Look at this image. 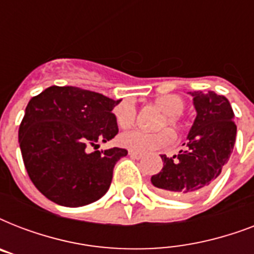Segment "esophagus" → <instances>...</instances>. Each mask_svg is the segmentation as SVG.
<instances>
[{
  "label": "esophagus",
  "mask_w": 254,
  "mask_h": 254,
  "mask_svg": "<svg viewBox=\"0 0 254 254\" xmlns=\"http://www.w3.org/2000/svg\"><path fill=\"white\" fill-rule=\"evenodd\" d=\"M129 155H130L131 158H134V159H139L141 157H142L141 153H137V151H131V150H129Z\"/></svg>",
  "instance_id": "34e87169"
}]
</instances>
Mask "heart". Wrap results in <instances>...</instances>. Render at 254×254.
<instances>
[{
    "label": "heart",
    "mask_w": 254,
    "mask_h": 254,
    "mask_svg": "<svg viewBox=\"0 0 254 254\" xmlns=\"http://www.w3.org/2000/svg\"><path fill=\"white\" fill-rule=\"evenodd\" d=\"M155 105L163 112V116L159 119L157 127H162L165 125L178 129L181 127V115L185 109V100L178 95H162L155 99ZM116 123L120 127H129L134 124L135 109L129 101L120 104L115 109ZM173 142V134L169 129H161L158 131L143 130H127L121 133L119 137L120 146L129 149L137 153L157 150L165 147Z\"/></svg>",
    "instance_id": "heart-1"
}]
</instances>
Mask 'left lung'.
Here are the masks:
<instances>
[{"label":"left lung","mask_w":254,"mask_h":254,"mask_svg":"<svg viewBox=\"0 0 254 254\" xmlns=\"http://www.w3.org/2000/svg\"><path fill=\"white\" fill-rule=\"evenodd\" d=\"M196 117L183 143L185 150L167 158L161 155L162 170L151 177L159 192L177 199L200 195L212 185L228 162L236 141L235 113L225 96L213 91L189 92Z\"/></svg>","instance_id":"8db88e82"}]
</instances>
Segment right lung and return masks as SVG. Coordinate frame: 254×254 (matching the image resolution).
Masks as SVG:
<instances>
[{"label":"right lung","mask_w":254,"mask_h":254,"mask_svg":"<svg viewBox=\"0 0 254 254\" xmlns=\"http://www.w3.org/2000/svg\"><path fill=\"white\" fill-rule=\"evenodd\" d=\"M120 101L58 85L30 100L18 141L30 179L47 199L81 207L107 193L116 162L127 151L120 147L89 150L119 133L112 111Z\"/></svg>","instance_id":"add662e5"}]
</instances>
